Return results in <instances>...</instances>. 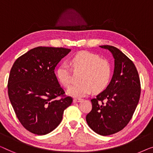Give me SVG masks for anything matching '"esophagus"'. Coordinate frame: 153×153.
Listing matches in <instances>:
<instances>
[{
  "label": "esophagus",
  "mask_w": 153,
  "mask_h": 153,
  "mask_svg": "<svg viewBox=\"0 0 153 153\" xmlns=\"http://www.w3.org/2000/svg\"><path fill=\"white\" fill-rule=\"evenodd\" d=\"M82 100V98H74V102H81Z\"/></svg>",
  "instance_id": "obj_1"
}]
</instances>
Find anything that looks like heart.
Here are the masks:
<instances>
[{"label": "heart", "instance_id": "b5f03b06", "mask_svg": "<svg viewBox=\"0 0 153 153\" xmlns=\"http://www.w3.org/2000/svg\"><path fill=\"white\" fill-rule=\"evenodd\" d=\"M75 70H82L78 83L72 85L68 93L75 97H83L94 90L99 92L105 89L110 80L111 66L107 60L100 59L98 55L87 51H81L72 58ZM58 80L64 87H68L72 82L70 66L62 63L56 70Z\"/></svg>", "mask_w": 153, "mask_h": 153}]
</instances>
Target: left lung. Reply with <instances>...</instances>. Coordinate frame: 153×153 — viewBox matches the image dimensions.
Returning <instances> with one entry per match:
<instances>
[{
    "mask_svg": "<svg viewBox=\"0 0 153 153\" xmlns=\"http://www.w3.org/2000/svg\"><path fill=\"white\" fill-rule=\"evenodd\" d=\"M100 47L111 53L114 70L106 89L91 100L92 109L86 120L97 134L108 136L123 130L132 119L140 98L141 84L132 60L114 46Z\"/></svg>",
    "mask_w": 153,
    "mask_h": 153,
    "instance_id": "8db88e82",
    "label": "left lung"
}]
</instances>
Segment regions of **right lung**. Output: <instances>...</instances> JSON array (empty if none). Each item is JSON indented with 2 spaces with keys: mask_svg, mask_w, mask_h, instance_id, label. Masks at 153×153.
Segmentation results:
<instances>
[{
  "mask_svg": "<svg viewBox=\"0 0 153 153\" xmlns=\"http://www.w3.org/2000/svg\"><path fill=\"white\" fill-rule=\"evenodd\" d=\"M71 49L39 46L14 62L8 79V96L21 125L33 134L52 132L73 98L65 96L55 74L57 64ZM60 96L62 98L57 99Z\"/></svg>",
  "mask_w": 153,
  "mask_h": 153,
  "instance_id": "right-lung-1",
  "label": "right lung"
}]
</instances>
